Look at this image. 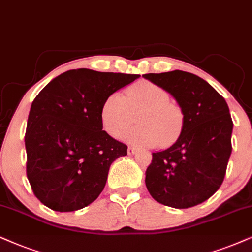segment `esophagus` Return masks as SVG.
<instances>
[{"mask_svg": "<svg viewBox=\"0 0 252 252\" xmlns=\"http://www.w3.org/2000/svg\"><path fill=\"white\" fill-rule=\"evenodd\" d=\"M136 152H137V149H135V148H131V146H129V148H128V155H129V156L135 155Z\"/></svg>", "mask_w": 252, "mask_h": 252, "instance_id": "1", "label": "esophagus"}]
</instances>
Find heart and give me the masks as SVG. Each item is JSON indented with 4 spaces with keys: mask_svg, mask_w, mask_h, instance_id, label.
Wrapping results in <instances>:
<instances>
[{
    "mask_svg": "<svg viewBox=\"0 0 252 252\" xmlns=\"http://www.w3.org/2000/svg\"><path fill=\"white\" fill-rule=\"evenodd\" d=\"M139 111V126L125 133L132 122V114ZM102 128L114 138L142 148L167 145L179 135L183 114L180 108L168 100V94L160 86L142 81L126 89V96L114 92L103 101L100 110Z\"/></svg>",
    "mask_w": 252,
    "mask_h": 252,
    "instance_id": "1",
    "label": "heart"
}]
</instances>
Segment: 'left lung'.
Listing matches in <instances>:
<instances>
[{
  "label": "left lung",
  "instance_id": "left-lung-1",
  "mask_svg": "<svg viewBox=\"0 0 252 252\" xmlns=\"http://www.w3.org/2000/svg\"><path fill=\"white\" fill-rule=\"evenodd\" d=\"M143 78L176 98L183 126L173 145L154 152L146 168V189L156 201L189 208L209 199L223 183L231 155L232 120L228 104L206 80L179 71Z\"/></svg>",
  "mask_w": 252,
  "mask_h": 252
}]
</instances>
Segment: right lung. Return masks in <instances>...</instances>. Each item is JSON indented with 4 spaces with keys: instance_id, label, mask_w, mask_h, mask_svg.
I'll list each match as a JSON object with an SVG mask.
<instances>
[{
    "instance_id": "1",
    "label": "right lung",
    "mask_w": 252,
    "mask_h": 252,
    "mask_svg": "<svg viewBox=\"0 0 252 252\" xmlns=\"http://www.w3.org/2000/svg\"><path fill=\"white\" fill-rule=\"evenodd\" d=\"M139 76L71 69L39 92L29 113L25 149L28 179L43 205L74 212L97 199L110 165L128 149L102 130L101 106Z\"/></svg>"
}]
</instances>
